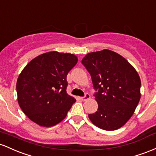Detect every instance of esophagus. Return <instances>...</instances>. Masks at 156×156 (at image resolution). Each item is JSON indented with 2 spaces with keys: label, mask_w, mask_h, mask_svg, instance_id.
Masks as SVG:
<instances>
[{
  "label": "esophagus",
  "mask_w": 156,
  "mask_h": 156,
  "mask_svg": "<svg viewBox=\"0 0 156 156\" xmlns=\"http://www.w3.org/2000/svg\"><path fill=\"white\" fill-rule=\"evenodd\" d=\"M90 98V96L88 94H86L85 96H84L83 97H82V100H83V101H87V100H88Z\"/></svg>",
  "instance_id": "obj_1"
}]
</instances>
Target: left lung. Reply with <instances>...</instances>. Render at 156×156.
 <instances>
[{
    "mask_svg": "<svg viewBox=\"0 0 156 156\" xmlns=\"http://www.w3.org/2000/svg\"><path fill=\"white\" fill-rule=\"evenodd\" d=\"M82 63L91 76L98 110L88 114L90 122L105 130L127 123L141 99L139 73L127 59L113 51L90 52Z\"/></svg>",
    "mask_w": 156,
    "mask_h": 156,
    "instance_id": "obj_1",
    "label": "left lung"
}]
</instances>
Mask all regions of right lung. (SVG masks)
Segmentation results:
<instances>
[{
	"label": "right lung",
	"instance_id": "obj_1",
	"mask_svg": "<svg viewBox=\"0 0 156 156\" xmlns=\"http://www.w3.org/2000/svg\"><path fill=\"white\" fill-rule=\"evenodd\" d=\"M73 54L50 51L31 60L17 78V101L24 113L42 127L62 122L76 101L66 92L68 73L77 63Z\"/></svg>",
	"mask_w": 156,
	"mask_h": 156
}]
</instances>
